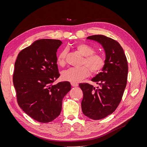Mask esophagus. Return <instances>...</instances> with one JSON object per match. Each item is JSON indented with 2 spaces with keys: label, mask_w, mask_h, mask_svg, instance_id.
Listing matches in <instances>:
<instances>
[{
  "label": "esophagus",
  "mask_w": 147,
  "mask_h": 147,
  "mask_svg": "<svg viewBox=\"0 0 147 147\" xmlns=\"http://www.w3.org/2000/svg\"><path fill=\"white\" fill-rule=\"evenodd\" d=\"M71 85H72L73 87H77L78 86V83H71Z\"/></svg>",
  "instance_id": "1"
}]
</instances>
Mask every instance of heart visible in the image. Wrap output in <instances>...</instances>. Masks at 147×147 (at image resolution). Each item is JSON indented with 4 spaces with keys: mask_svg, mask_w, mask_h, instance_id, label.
<instances>
[{
    "mask_svg": "<svg viewBox=\"0 0 147 147\" xmlns=\"http://www.w3.org/2000/svg\"><path fill=\"white\" fill-rule=\"evenodd\" d=\"M75 48L84 56L81 67H70L64 70L62 73V78L65 81L77 83L82 79L88 77L90 69L92 74H97L103 69L105 64L104 57L102 55L95 53L94 49L86 43H78ZM67 50L64 49L57 56V63L60 66L65 64Z\"/></svg>",
    "mask_w": 147,
    "mask_h": 147,
    "instance_id": "b5f03b06",
    "label": "heart"
}]
</instances>
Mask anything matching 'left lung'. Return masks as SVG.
Instances as JSON below:
<instances>
[{
    "mask_svg": "<svg viewBox=\"0 0 147 147\" xmlns=\"http://www.w3.org/2000/svg\"><path fill=\"white\" fill-rule=\"evenodd\" d=\"M87 39L101 44L105 52L102 72L91 80L99 86L95 88L88 83L79 84L83 93V114L97 120L112 114L119 105L126 86L128 65L123 49L117 41L103 35H91Z\"/></svg>",
    "mask_w": 147,
    "mask_h": 147,
    "instance_id": "obj_1",
    "label": "left lung"
}]
</instances>
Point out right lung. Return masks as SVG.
<instances>
[{"mask_svg":"<svg viewBox=\"0 0 147 147\" xmlns=\"http://www.w3.org/2000/svg\"><path fill=\"white\" fill-rule=\"evenodd\" d=\"M62 43L59 40H38L19 53L15 63L13 82L18 104L40 123L59 116L64 97L71 90L69 82L53 84L60 76L56 52Z\"/></svg>","mask_w":147,"mask_h":147,"instance_id":"right-lung-1","label":"right lung"}]
</instances>
